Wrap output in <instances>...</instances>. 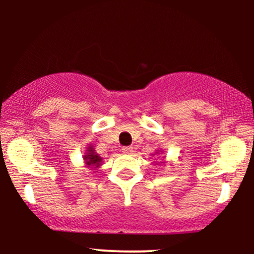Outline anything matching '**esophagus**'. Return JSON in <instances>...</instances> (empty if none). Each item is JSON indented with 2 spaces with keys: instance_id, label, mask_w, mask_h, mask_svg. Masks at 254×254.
Returning <instances> with one entry per match:
<instances>
[{
  "instance_id": "obj_1",
  "label": "esophagus",
  "mask_w": 254,
  "mask_h": 254,
  "mask_svg": "<svg viewBox=\"0 0 254 254\" xmlns=\"http://www.w3.org/2000/svg\"><path fill=\"white\" fill-rule=\"evenodd\" d=\"M122 150H123L124 154H132L133 148L132 147H124Z\"/></svg>"
}]
</instances>
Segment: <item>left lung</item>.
Masks as SVG:
<instances>
[{"instance_id":"obj_1","label":"left lung","mask_w":254,"mask_h":254,"mask_svg":"<svg viewBox=\"0 0 254 254\" xmlns=\"http://www.w3.org/2000/svg\"><path fill=\"white\" fill-rule=\"evenodd\" d=\"M157 151H159V150H157Z\"/></svg>"}]
</instances>
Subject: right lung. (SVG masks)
I'll list each match as a JSON object with an SVG mask.
<instances>
[{
    "label": "right lung",
    "instance_id": "add662e5",
    "mask_svg": "<svg viewBox=\"0 0 254 254\" xmlns=\"http://www.w3.org/2000/svg\"><path fill=\"white\" fill-rule=\"evenodd\" d=\"M83 160H84V164L90 170H94V168H98L99 166L103 164V159H101L100 156H99L98 153H95L94 148L93 147H89L87 148L86 150V155H83Z\"/></svg>",
    "mask_w": 254,
    "mask_h": 254
}]
</instances>
